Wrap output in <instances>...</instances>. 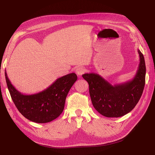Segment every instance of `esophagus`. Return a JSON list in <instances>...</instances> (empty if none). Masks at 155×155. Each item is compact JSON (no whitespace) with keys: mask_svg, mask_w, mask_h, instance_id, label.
I'll return each mask as SVG.
<instances>
[{"mask_svg":"<svg viewBox=\"0 0 155 155\" xmlns=\"http://www.w3.org/2000/svg\"><path fill=\"white\" fill-rule=\"evenodd\" d=\"M85 71L86 70L83 67H78L76 69V73L77 74V75H78V76H81V75L85 73Z\"/></svg>","mask_w":155,"mask_h":155,"instance_id":"34e87169","label":"esophagus"}]
</instances>
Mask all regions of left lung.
<instances>
[{"mask_svg": "<svg viewBox=\"0 0 155 155\" xmlns=\"http://www.w3.org/2000/svg\"><path fill=\"white\" fill-rule=\"evenodd\" d=\"M140 63L135 76L130 81L112 85L99 74L82 75L88 82L89 93L95 109L108 118L125 115L137 105L142 96L145 81V63L140 50Z\"/></svg>", "mask_w": 155, "mask_h": 155, "instance_id": "8db88e82", "label": "left lung"}]
</instances>
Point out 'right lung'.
Segmentation results:
<instances>
[{
	"label": "right lung",
	"instance_id": "1",
	"mask_svg": "<svg viewBox=\"0 0 155 155\" xmlns=\"http://www.w3.org/2000/svg\"><path fill=\"white\" fill-rule=\"evenodd\" d=\"M6 81L12 99L26 118L44 124L56 119L63 111L68 93L78 77L75 73L61 77L45 90L34 94H23L13 86L7 73Z\"/></svg>",
	"mask_w": 155,
	"mask_h": 155
}]
</instances>
